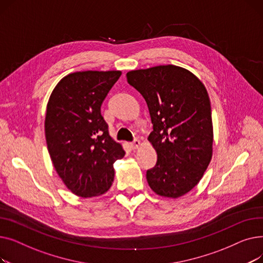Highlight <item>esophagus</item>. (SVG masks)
<instances>
[{
    "instance_id": "esophagus-1",
    "label": "esophagus",
    "mask_w": 263,
    "mask_h": 263,
    "mask_svg": "<svg viewBox=\"0 0 263 263\" xmlns=\"http://www.w3.org/2000/svg\"><path fill=\"white\" fill-rule=\"evenodd\" d=\"M140 146H141V142H140L139 140H135L134 142L130 143V147H131L133 150L139 149V147H140Z\"/></svg>"
}]
</instances>
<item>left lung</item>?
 <instances>
[{
	"instance_id": "obj_1",
	"label": "left lung",
	"mask_w": 263,
	"mask_h": 263,
	"mask_svg": "<svg viewBox=\"0 0 263 263\" xmlns=\"http://www.w3.org/2000/svg\"><path fill=\"white\" fill-rule=\"evenodd\" d=\"M127 80L144 97L154 126L148 141L158 160L147 171L148 184L161 197H181L199 183L212 159L208 91L194 73L175 65L131 70Z\"/></svg>"
}]
</instances>
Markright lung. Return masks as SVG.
Listing matches in <instances>:
<instances>
[{"label":"right lung","instance_id":"right-lung-1","mask_svg":"<svg viewBox=\"0 0 263 263\" xmlns=\"http://www.w3.org/2000/svg\"><path fill=\"white\" fill-rule=\"evenodd\" d=\"M121 71H77L64 77L47 104L45 133L59 177L74 195H103L114 181L124 150L108 133L101 105Z\"/></svg>","mask_w":263,"mask_h":263}]
</instances>
